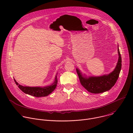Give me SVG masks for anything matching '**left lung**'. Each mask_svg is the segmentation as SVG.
<instances>
[{"label": "left lung", "mask_w": 133, "mask_h": 133, "mask_svg": "<svg viewBox=\"0 0 133 133\" xmlns=\"http://www.w3.org/2000/svg\"><path fill=\"white\" fill-rule=\"evenodd\" d=\"M118 59L114 70L110 73L100 76H87L81 71L76 68V71L82 85L89 92L99 94L110 90L115 84L122 68V57L119 52L118 45L117 47Z\"/></svg>", "instance_id": "obj_1"}]
</instances>
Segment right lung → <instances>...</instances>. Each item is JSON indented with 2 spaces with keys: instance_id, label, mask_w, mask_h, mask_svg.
<instances>
[{
  "instance_id": "1",
  "label": "right lung",
  "mask_w": 133,
  "mask_h": 133,
  "mask_svg": "<svg viewBox=\"0 0 133 133\" xmlns=\"http://www.w3.org/2000/svg\"><path fill=\"white\" fill-rule=\"evenodd\" d=\"M14 81L18 87L24 93L37 97L47 96L55 90L57 86V75L55 76L54 83L51 85L45 87L24 86L19 84L15 79Z\"/></svg>"
}]
</instances>
